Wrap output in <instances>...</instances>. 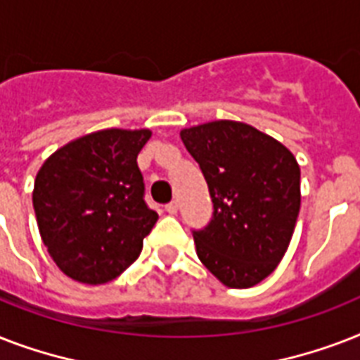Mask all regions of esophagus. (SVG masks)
<instances>
[{"mask_svg": "<svg viewBox=\"0 0 360 360\" xmlns=\"http://www.w3.org/2000/svg\"><path fill=\"white\" fill-rule=\"evenodd\" d=\"M177 209H179V205H177V202H169L168 205H166V213L175 214V213H177Z\"/></svg>", "mask_w": 360, "mask_h": 360, "instance_id": "esophagus-1", "label": "esophagus"}]
</instances>
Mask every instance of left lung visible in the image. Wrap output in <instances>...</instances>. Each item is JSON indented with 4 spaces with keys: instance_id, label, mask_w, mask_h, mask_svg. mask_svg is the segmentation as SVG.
I'll list each match as a JSON object with an SVG mask.
<instances>
[{
    "instance_id": "8db88e82",
    "label": "left lung",
    "mask_w": 360,
    "mask_h": 360,
    "mask_svg": "<svg viewBox=\"0 0 360 360\" xmlns=\"http://www.w3.org/2000/svg\"><path fill=\"white\" fill-rule=\"evenodd\" d=\"M213 200V220L194 231L196 254L228 288L245 290L282 262L301 209V168L273 136L240 121L181 130Z\"/></svg>"
}]
</instances>
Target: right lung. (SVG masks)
Listing matches in <instances>:
<instances>
[{
  "instance_id": "1",
  "label": "right lung",
  "mask_w": 360,
  "mask_h": 360,
  "mask_svg": "<svg viewBox=\"0 0 360 360\" xmlns=\"http://www.w3.org/2000/svg\"><path fill=\"white\" fill-rule=\"evenodd\" d=\"M149 138V129L97 130L59 147L37 172L41 239L69 278L106 284L140 256L158 219L143 202L136 162Z\"/></svg>"
}]
</instances>
